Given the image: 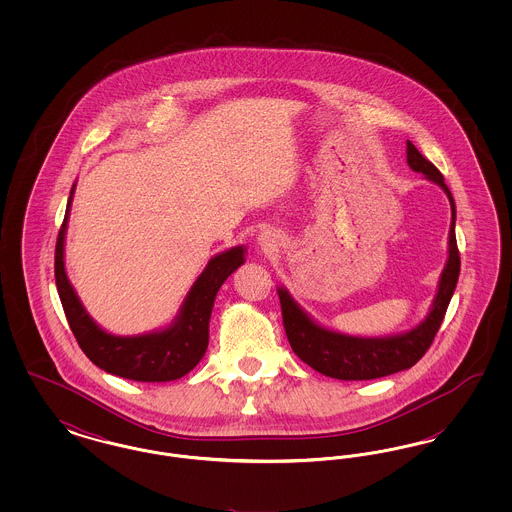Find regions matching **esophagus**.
<instances>
[{"label": "esophagus", "mask_w": 512, "mask_h": 512, "mask_svg": "<svg viewBox=\"0 0 512 512\" xmlns=\"http://www.w3.org/2000/svg\"><path fill=\"white\" fill-rule=\"evenodd\" d=\"M259 244L263 245L265 249H268V247H272V240H270L268 234H261V236H259Z\"/></svg>", "instance_id": "esophagus-1"}]
</instances>
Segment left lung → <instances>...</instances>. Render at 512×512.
<instances>
[{
    "instance_id": "left-lung-1",
    "label": "left lung",
    "mask_w": 512,
    "mask_h": 512,
    "mask_svg": "<svg viewBox=\"0 0 512 512\" xmlns=\"http://www.w3.org/2000/svg\"><path fill=\"white\" fill-rule=\"evenodd\" d=\"M407 165L414 172L424 174L426 180L438 184L451 203V226L447 240V261L439 276L438 290L430 305L428 315L411 330L391 334L384 338L349 336L318 324L284 286H278V297L282 305L284 328L293 353L320 374L338 380H374L407 370L416 365L432 345L438 334L441 320L449 307V301L457 288L461 257L455 238L457 209L455 199L443 182L441 172L422 157V153L407 140Z\"/></svg>"
}]
</instances>
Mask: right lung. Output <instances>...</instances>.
Wrapping results in <instances>:
<instances>
[{
  "label": "right lung",
  "mask_w": 512,
  "mask_h": 512,
  "mask_svg": "<svg viewBox=\"0 0 512 512\" xmlns=\"http://www.w3.org/2000/svg\"><path fill=\"white\" fill-rule=\"evenodd\" d=\"M74 188L67 201L65 220L55 245V286L73 330L86 357L101 370L134 382H171L188 374L205 355L209 345V320L215 297L226 278L245 263V245L230 247L209 259L195 278L176 317L163 328L117 336L101 328L74 290L65 268V238L71 217Z\"/></svg>",
  "instance_id": "right-lung-1"
}]
</instances>
